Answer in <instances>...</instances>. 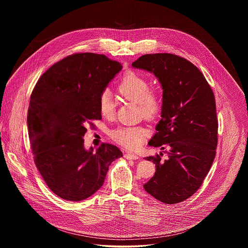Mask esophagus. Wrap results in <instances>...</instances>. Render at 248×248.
<instances>
[{"instance_id": "esophagus-1", "label": "esophagus", "mask_w": 248, "mask_h": 248, "mask_svg": "<svg viewBox=\"0 0 248 248\" xmlns=\"http://www.w3.org/2000/svg\"><path fill=\"white\" fill-rule=\"evenodd\" d=\"M124 158L127 160H137L139 159V155L135 154H124Z\"/></svg>"}]
</instances>
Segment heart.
<instances>
[{
	"label": "heart",
	"mask_w": 248,
	"mask_h": 248,
	"mask_svg": "<svg viewBox=\"0 0 248 248\" xmlns=\"http://www.w3.org/2000/svg\"><path fill=\"white\" fill-rule=\"evenodd\" d=\"M119 93L124 98L138 103L144 118L154 120L162 111L163 98L159 90L150 89L149 81L135 72L126 73L119 83ZM100 114L106 119L115 115V103L111 94L106 90L98 99ZM147 136V130L141 126H122L111 132L114 141L129 150L139 149Z\"/></svg>",
	"instance_id": "b5f03b06"
}]
</instances>
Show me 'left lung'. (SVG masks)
I'll return each instance as SVG.
<instances>
[{"label":"left lung","mask_w":248,"mask_h":248,"mask_svg":"<svg viewBox=\"0 0 248 248\" xmlns=\"http://www.w3.org/2000/svg\"><path fill=\"white\" fill-rule=\"evenodd\" d=\"M132 67L154 73L163 89L162 118L149 145L167 148V158L162 153L145 158L156 171L143 187L162 202H180L200 188L216 156L214 93L196 66L173 54L144 55Z\"/></svg>","instance_id":"8db88e82"}]
</instances>
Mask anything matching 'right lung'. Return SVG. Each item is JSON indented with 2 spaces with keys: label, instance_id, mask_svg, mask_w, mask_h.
Here are the masks:
<instances>
[{
  "label": "right lung",
  "instance_id": "right-lung-1",
  "mask_svg": "<svg viewBox=\"0 0 248 248\" xmlns=\"http://www.w3.org/2000/svg\"><path fill=\"white\" fill-rule=\"evenodd\" d=\"M104 55L81 53L50 67L31 95L28 130L36 166L49 189L60 198L79 202L104 183L110 164L123 156L111 144L94 153L83 137L91 121L100 120L98 99L122 70Z\"/></svg>",
  "mask_w": 248,
  "mask_h": 248
}]
</instances>
